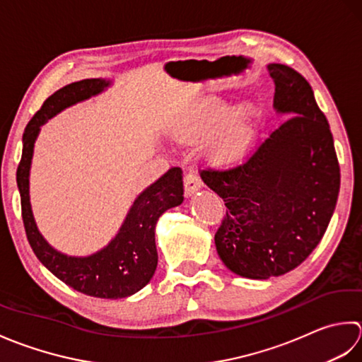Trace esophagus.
<instances>
[{
	"label": "esophagus",
	"instance_id": "34e87169",
	"mask_svg": "<svg viewBox=\"0 0 362 362\" xmlns=\"http://www.w3.org/2000/svg\"><path fill=\"white\" fill-rule=\"evenodd\" d=\"M202 186L203 182L197 173H187L184 176V194H186V197L194 195L197 190L202 189Z\"/></svg>",
	"mask_w": 362,
	"mask_h": 362
}]
</instances>
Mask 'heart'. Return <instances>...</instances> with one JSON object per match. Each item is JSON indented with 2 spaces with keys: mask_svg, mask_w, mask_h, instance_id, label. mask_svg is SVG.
<instances>
[{
  "mask_svg": "<svg viewBox=\"0 0 362 362\" xmlns=\"http://www.w3.org/2000/svg\"><path fill=\"white\" fill-rule=\"evenodd\" d=\"M256 122L257 114L252 106L243 105L231 112L228 103L212 98L192 110L180 137L184 142H202L211 136V156L218 162H234L252 148Z\"/></svg>",
  "mask_w": 362,
  "mask_h": 362,
  "instance_id": "b5f03b06",
  "label": "heart"
}]
</instances>
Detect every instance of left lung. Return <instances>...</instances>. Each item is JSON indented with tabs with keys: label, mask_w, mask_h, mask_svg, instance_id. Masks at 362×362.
I'll list each match as a JSON object with an SVG mask.
<instances>
[{
	"label": "left lung",
	"mask_w": 362,
	"mask_h": 362,
	"mask_svg": "<svg viewBox=\"0 0 362 362\" xmlns=\"http://www.w3.org/2000/svg\"><path fill=\"white\" fill-rule=\"evenodd\" d=\"M267 70L286 119L242 165L200 173L228 208L214 238L220 259L252 279L284 275L313 253L341 187L333 134L311 86L287 65Z\"/></svg>",
	"instance_id": "obj_1"
}]
</instances>
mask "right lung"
<instances>
[{"label": "right lung", "instance_id": "1", "mask_svg": "<svg viewBox=\"0 0 362 362\" xmlns=\"http://www.w3.org/2000/svg\"><path fill=\"white\" fill-rule=\"evenodd\" d=\"M109 86L110 81L106 79H83L59 88L45 100L25 129L17 186L25 231L37 259L75 291L97 298L117 300L139 292L154 275L158 267L154 228L162 214L180 206L184 200L181 168H170L146 187L132 203L115 238L90 256H69L51 247L35 225L29 202V170L42 124L65 107L95 97Z\"/></svg>", "mask_w": 362, "mask_h": 362}]
</instances>
